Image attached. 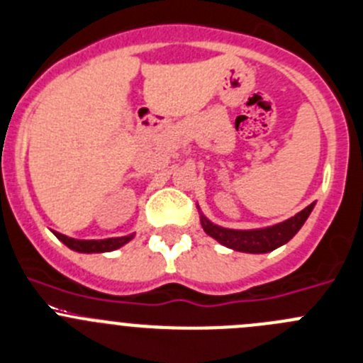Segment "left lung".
<instances>
[{"instance_id": "left-lung-1", "label": "left lung", "mask_w": 363, "mask_h": 363, "mask_svg": "<svg viewBox=\"0 0 363 363\" xmlns=\"http://www.w3.org/2000/svg\"><path fill=\"white\" fill-rule=\"evenodd\" d=\"M313 205L315 203L308 205L301 212L296 213L294 217L283 220V223L267 228H257V230H231V228L217 226L212 220L206 219L203 213L201 226L206 235H210L230 250L242 251V253H269V251L287 244L301 230L305 220L312 213Z\"/></svg>"}]
</instances>
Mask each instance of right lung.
I'll use <instances>...</instances> for the list:
<instances>
[{
    "label": "right lung",
    "mask_w": 363,
    "mask_h": 363,
    "mask_svg": "<svg viewBox=\"0 0 363 363\" xmlns=\"http://www.w3.org/2000/svg\"><path fill=\"white\" fill-rule=\"evenodd\" d=\"M55 235H57L58 240L65 244L69 250L78 251V253H108V251L119 250L121 246L128 244L130 240L133 239L132 235L126 237H113V239H103V240H78V239H71L67 235H62V233H57L53 231Z\"/></svg>",
    "instance_id": "obj_1"
}]
</instances>
